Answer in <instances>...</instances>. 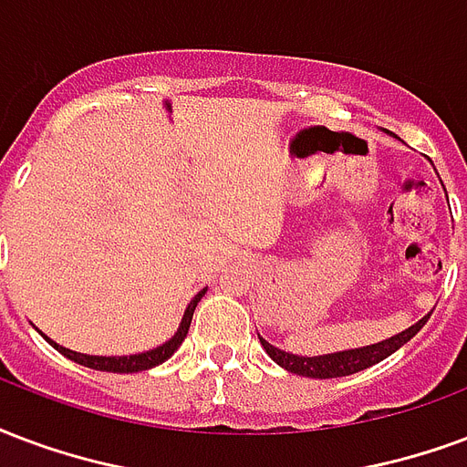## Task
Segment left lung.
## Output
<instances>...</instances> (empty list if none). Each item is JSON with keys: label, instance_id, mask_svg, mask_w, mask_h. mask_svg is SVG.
Masks as SVG:
<instances>
[{"label": "left lung", "instance_id": "8db88e82", "mask_svg": "<svg viewBox=\"0 0 467 467\" xmlns=\"http://www.w3.org/2000/svg\"><path fill=\"white\" fill-rule=\"evenodd\" d=\"M448 198V195H445ZM431 319V312L418 319L413 327L409 329L393 334L389 339L376 341V344H368V347L358 348H344V351H334V354H321V357H302V354H292V351H285V348L272 347L269 341H265L260 337V344L265 347V351L269 354V358L279 364L282 368H286L289 374L306 376V379H337V376H348L357 374V371H364L368 366L379 364L386 357H391L393 351H399L403 344H409L418 331L423 329V324Z\"/></svg>", "mask_w": 467, "mask_h": 467}]
</instances>
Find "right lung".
Listing matches in <instances>:
<instances>
[{
  "instance_id": "right-lung-1",
  "label": "right lung",
  "mask_w": 467,
  "mask_h": 467,
  "mask_svg": "<svg viewBox=\"0 0 467 467\" xmlns=\"http://www.w3.org/2000/svg\"><path fill=\"white\" fill-rule=\"evenodd\" d=\"M205 292H207V286L205 289H200L198 295L190 299V304L185 306V312H182L181 327H178V331L172 334L171 339L163 341L161 347L148 348V351H140V354H130V357H91V354H78V351H71V348L61 347V344H57L54 339H49L47 334H41V331L39 334L44 337V339L49 341L51 347L57 348L58 354H64V357L76 361V364L96 368V371H110V374H136V371H148V368H153V366L168 361V358L178 351V347H181L182 341H185L190 329V321H192V312H195V306H198V302L202 299Z\"/></svg>"
}]
</instances>
